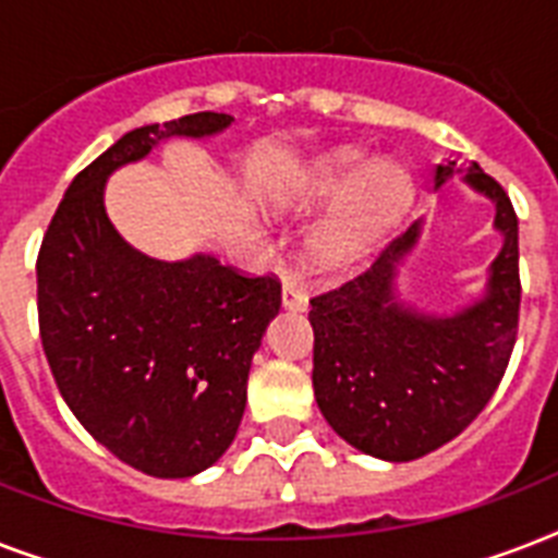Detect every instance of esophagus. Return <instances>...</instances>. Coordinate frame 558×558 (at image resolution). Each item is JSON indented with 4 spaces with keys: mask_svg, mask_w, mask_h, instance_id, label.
<instances>
[{
    "mask_svg": "<svg viewBox=\"0 0 558 558\" xmlns=\"http://www.w3.org/2000/svg\"><path fill=\"white\" fill-rule=\"evenodd\" d=\"M283 306L292 310V313H304L306 306H310V298H306L304 287L298 283V278L283 280Z\"/></svg>",
    "mask_w": 558,
    "mask_h": 558,
    "instance_id": "esophagus-1",
    "label": "esophagus"
}]
</instances>
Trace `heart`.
I'll list each match as a JSON object with an SVG mask.
<instances>
[{
  "label": "heart",
  "instance_id": "b5f03b06",
  "mask_svg": "<svg viewBox=\"0 0 558 558\" xmlns=\"http://www.w3.org/2000/svg\"><path fill=\"white\" fill-rule=\"evenodd\" d=\"M313 191L322 196L348 193L336 217L322 228L315 252L324 263L353 260L373 236H379L402 214L411 182L397 165H373L365 170L359 159H336L318 170Z\"/></svg>",
  "mask_w": 558,
  "mask_h": 558
}]
</instances>
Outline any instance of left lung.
I'll use <instances>...</instances> for the list:
<instances>
[{"mask_svg":"<svg viewBox=\"0 0 558 558\" xmlns=\"http://www.w3.org/2000/svg\"><path fill=\"white\" fill-rule=\"evenodd\" d=\"M451 173L454 161L437 165L434 187ZM463 179L495 202V228L504 234L481 301L434 318L393 298L420 222L393 236L356 278L310 301L318 408L332 432L373 458L416 460L454 440L510 365L521 306L519 217L507 191L477 165Z\"/></svg>","mask_w":558,"mask_h":558,"instance_id":"8db88e82","label":"left lung"}]
</instances>
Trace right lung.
I'll use <instances>...</instances> for the list:
<instances>
[{
    "label": "right lung",
    "mask_w": 558,
    "mask_h": 558,
    "mask_svg": "<svg viewBox=\"0 0 558 558\" xmlns=\"http://www.w3.org/2000/svg\"><path fill=\"white\" fill-rule=\"evenodd\" d=\"M231 121L193 112L121 135L74 177L39 245V339L57 388L100 446L153 477L196 475L234 442L280 280L210 254L135 252L109 222L104 185L170 135L202 138Z\"/></svg>",
    "instance_id": "add662e5"
}]
</instances>
